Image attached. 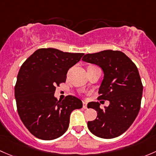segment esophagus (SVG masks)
Listing matches in <instances>:
<instances>
[{
    "instance_id": "obj_1",
    "label": "esophagus",
    "mask_w": 156,
    "mask_h": 156,
    "mask_svg": "<svg viewBox=\"0 0 156 156\" xmlns=\"http://www.w3.org/2000/svg\"><path fill=\"white\" fill-rule=\"evenodd\" d=\"M83 108L84 109H87V103L86 101L83 102Z\"/></svg>"
}]
</instances>
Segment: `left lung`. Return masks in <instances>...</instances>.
Returning <instances> with one entry per match:
<instances>
[{"mask_svg": "<svg viewBox=\"0 0 156 156\" xmlns=\"http://www.w3.org/2000/svg\"><path fill=\"white\" fill-rule=\"evenodd\" d=\"M82 60L101 67L104 76L98 99L110 102L104 109L99 102L88 104L98 113L95 119L88 122V128L101 138L119 137L134 122L140 109L143 85L137 67L122 52L110 49L86 54Z\"/></svg>", "mask_w": 156, "mask_h": 156, "instance_id": "obj_1", "label": "left lung"}]
</instances>
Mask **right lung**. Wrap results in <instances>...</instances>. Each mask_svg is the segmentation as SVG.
<instances>
[{"label": "right lung", "instance_id": "1", "mask_svg": "<svg viewBox=\"0 0 156 156\" xmlns=\"http://www.w3.org/2000/svg\"><path fill=\"white\" fill-rule=\"evenodd\" d=\"M83 55L43 48L21 66L15 86L17 111L25 126L36 137L51 140L63 135L68 128L71 112L83 107L78 98L67 95L63 101H58L54 94L55 86L65 83L68 70Z\"/></svg>", "mask_w": 156, "mask_h": 156}]
</instances>
